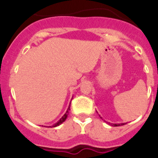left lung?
<instances>
[{
	"mask_svg": "<svg viewBox=\"0 0 158 158\" xmlns=\"http://www.w3.org/2000/svg\"><path fill=\"white\" fill-rule=\"evenodd\" d=\"M99 116H100V115H99ZM100 117H101V116H100ZM106 123H108L109 125H112V126H120V125H125V124H126V123H121V124H110V123H109V122H106Z\"/></svg>",
	"mask_w": 158,
	"mask_h": 158,
	"instance_id": "obj_1",
	"label": "left lung"
}]
</instances>
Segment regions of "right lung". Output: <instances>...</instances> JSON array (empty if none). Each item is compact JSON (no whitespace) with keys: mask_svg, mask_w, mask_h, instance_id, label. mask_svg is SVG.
Returning <instances> with one entry per match:
<instances>
[{"mask_svg":"<svg viewBox=\"0 0 158 158\" xmlns=\"http://www.w3.org/2000/svg\"><path fill=\"white\" fill-rule=\"evenodd\" d=\"M69 110H70V103H69V106H68V108H67L66 112L64 113V115H63V116H62V117L60 118V120H58V121H57V122L56 123V124L52 125V126H48V127H52H52H56V126H58V125H61L62 123L64 122V120H66L67 116H68V115H69Z\"/></svg>","mask_w":158,"mask_h":158,"instance_id":"1","label":"right lung"}]
</instances>
